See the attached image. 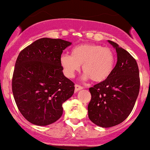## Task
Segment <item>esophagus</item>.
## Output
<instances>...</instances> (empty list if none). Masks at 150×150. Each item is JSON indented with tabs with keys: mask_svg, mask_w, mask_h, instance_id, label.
Masks as SVG:
<instances>
[{
	"mask_svg": "<svg viewBox=\"0 0 150 150\" xmlns=\"http://www.w3.org/2000/svg\"><path fill=\"white\" fill-rule=\"evenodd\" d=\"M75 92H78V91H79L82 90V89L83 88V87H82V86H79V85H78V84H75Z\"/></svg>",
	"mask_w": 150,
	"mask_h": 150,
	"instance_id": "obj_1",
	"label": "esophagus"
}]
</instances>
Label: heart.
<instances>
[{"mask_svg":"<svg viewBox=\"0 0 150 150\" xmlns=\"http://www.w3.org/2000/svg\"><path fill=\"white\" fill-rule=\"evenodd\" d=\"M60 65L66 77L72 78L82 69V79L89 78L95 83L107 80L112 72L115 66V55L110 48L96 44H81L74 47L71 56L63 54L59 59Z\"/></svg>","mask_w":150,"mask_h":150,"instance_id":"obj_1","label":"heart"}]
</instances>
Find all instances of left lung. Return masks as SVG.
<instances>
[{"mask_svg":"<svg viewBox=\"0 0 150 150\" xmlns=\"http://www.w3.org/2000/svg\"><path fill=\"white\" fill-rule=\"evenodd\" d=\"M108 42L116 50L117 63L107 80L89 88L91 99L88 106L89 119L102 128L118 125L128 117L140 88L137 61L118 44Z\"/></svg>","mask_w":150,"mask_h":150,"instance_id":"obj_1","label":"left lung"}]
</instances>
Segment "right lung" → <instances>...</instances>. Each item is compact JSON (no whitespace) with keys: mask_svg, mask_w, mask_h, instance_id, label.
Listing matches in <instances>:
<instances>
[{"mask_svg":"<svg viewBox=\"0 0 150 150\" xmlns=\"http://www.w3.org/2000/svg\"><path fill=\"white\" fill-rule=\"evenodd\" d=\"M72 44L43 38L22 50L15 64L12 91L18 109L27 120L45 126L63 113L62 104L73 95V82L62 72L59 59Z\"/></svg>","mask_w":150,"mask_h":150,"instance_id":"right-lung-1","label":"right lung"}]
</instances>
